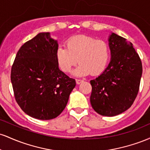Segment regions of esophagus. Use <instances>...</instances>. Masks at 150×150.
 Wrapping results in <instances>:
<instances>
[{
  "instance_id": "34e87169",
  "label": "esophagus",
  "mask_w": 150,
  "mask_h": 150,
  "mask_svg": "<svg viewBox=\"0 0 150 150\" xmlns=\"http://www.w3.org/2000/svg\"><path fill=\"white\" fill-rule=\"evenodd\" d=\"M83 82V80H80V79H76V83L77 85H79V84H80L81 82Z\"/></svg>"
}]
</instances>
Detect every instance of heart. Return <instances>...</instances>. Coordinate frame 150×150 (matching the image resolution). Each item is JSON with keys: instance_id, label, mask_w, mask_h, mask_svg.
Wrapping results in <instances>:
<instances>
[{"instance_id": "heart-1", "label": "heart", "mask_w": 150, "mask_h": 150, "mask_svg": "<svg viewBox=\"0 0 150 150\" xmlns=\"http://www.w3.org/2000/svg\"><path fill=\"white\" fill-rule=\"evenodd\" d=\"M66 46H58L56 59L60 68L70 73L77 62L80 65L75 70V75L91 73L97 75L104 71L110 59L111 51L104 40L87 35H77L66 41Z\"/></svg>"}]
</instances>
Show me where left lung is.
Returning <instances> with one entry per match:
<instances>
[{
    "instance_id": "8db88e82",
    "label": "left lung",
    "mask_w": 150,
    "mask_h": 150,
    "mask_svg": "<svg viewBox=\"0 0 150 150\" xmlns=\"http://www.w3.org/2000/svg\"><path fill=\"white\" fill-rule=\"evenodd\" d=\"M111 61L104 71L90 81V102L96 112L114 116L133 104L140 87L142 62L131 42L115 33L108 37Z\"/></svg>"
}]
</instances>
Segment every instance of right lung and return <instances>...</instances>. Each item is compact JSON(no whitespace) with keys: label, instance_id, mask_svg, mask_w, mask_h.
<instances>
[{"label":"right lung","instance_id":"obj_1","mask_svg":"<svg viewBox=\"0 0 150 150\" xmlns=\"http://www.w3.org/2000/svg\"><path fill=\"white\" fill-rule=\"evenodd\" d=\"M58 42L41 32L19 49L11 69L15 98L26 114L39 120L56 118L76 85L58 68Z\"/></svg>","mask_w":150,"mask_h":150}]
</instances>
